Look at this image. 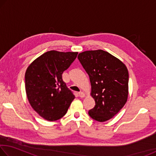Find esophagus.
I'll list each match as a JSON object with an SVG mask.
<instances>
[{"mask_svg": "<svg viewBox=\"0 0 156 156\" xmlns=\"http://www.w3.org/2000/svg\"><path fill=\"white\" fill-rule=\"evenodd\" d=\"M85 96H86V94H85V93H84V92H83V91L79 92V96H80V98H84V97H85Z\"/></svg>", "mask_w": 156, "mask_h": 156, "instance_id": "1", "label": "esophagus"}]
</instances>
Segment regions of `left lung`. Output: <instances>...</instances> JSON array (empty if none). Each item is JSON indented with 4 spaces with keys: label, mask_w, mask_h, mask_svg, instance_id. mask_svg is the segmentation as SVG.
<instances>
[{
    "label": "left lung",
    "mask_w": 156,
    "mask_h": 156,
    "mask_svg": "<svg viewBox=\"0 0 156 156\" xmlns=\"http://www.w3.org/2000/svg\"><path fill=\"white\" fill-rule=\"evenodd\" d=\"M78 58L89 76L90 96L96 102L89 111V116L100 122L110 120L127 101V68L120 60L102 49L80 53Z\"/></svg>",
    "instance_id": "obj_1"
}]
</instances>
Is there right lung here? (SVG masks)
<instances>
[{
  "instance_id": "right-lung-1",
  "label": "right lung",
  "mask_w": 156,
  "mask_h": 156,
  "mask_svg": "<svg viewBox=\"0 0 156 156\" xmlns=\"http://www.w3.org/2000/svg\"><path fill=\"white\" fill-rule=\"evenodd\" d=\"M78 52L51 50L37 58L25 72V91L34 110L44 119L55 121L63 117L75 98L62 79Z\"/></svg>"
}]
</instances>
